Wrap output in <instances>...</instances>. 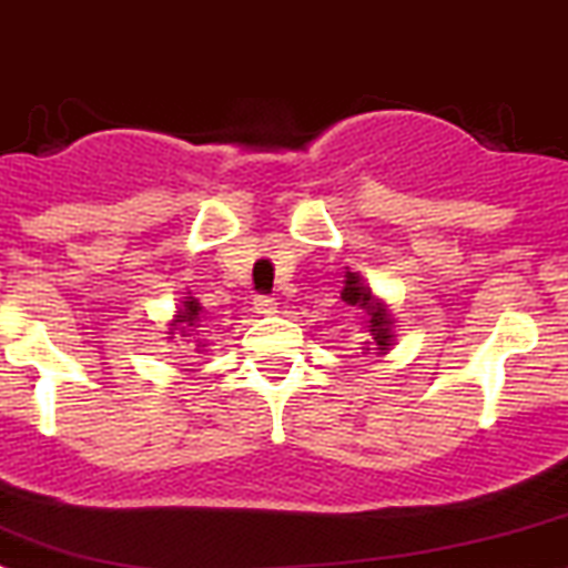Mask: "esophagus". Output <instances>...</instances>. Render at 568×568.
<instances>
[{"label":"esophagus","instance_id":"1","mask_svg":"<svg viewBox=\"0 0 568 568\" xmlns=\"http://www.w3.org/2000/svg\"><path fill=\"white\" fill-rule=\"evenodd\" d=\"M277 311V302H274V296H266V294H260L257 300H254V314L260 316H268Z\"/></svg>","mask_w":568,"mask_h":568}]
</instances>
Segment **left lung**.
Returning a JSON list of instances; mask_svg holds the SVG:
<instances>
[{"instance_id":"obj_1","label":"left lung","mask_w":568,"mask_h":568,"mask_svg":"<svg viewBox=\"0 0 568 568\" xmlns=\"http://www.w3.org/2000/svg\"><path fill=\"white\" fill-rule=\"evenodd\" d=\"M344 277H347V280H344L342 300L347 302V305H356V308L367 311V314H369V336H373V344H375L373 349H381V353H384V349H389V344H392V331H389L392 320H389V314H386V308L381 305V302H375L373 291L364 285V280L358 277V274L347 272ZM364 349H369V347H364Z\"/></svg>"}]
</instances>
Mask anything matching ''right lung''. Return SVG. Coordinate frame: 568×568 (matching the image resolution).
I'll list each match as a JSON object with an SVG mask.
<instances>
[{"label": "right lung", "mask_w": 568, "mask_h": 568, "mask_svg": "<svg viewBox=\"0 0 568 568\" xmlns=\"http://www.w3.org/2000/svg\"><path fill=\"white\" fill-rule=\"evenodd\" d=\"M199 314H201L199 300H193V296H184L182 308H179L176 320H173V331H179L187 336L190 327H195V322H199Z\"/></svg>", "instance_id": "obj_1"}]
</instances>
